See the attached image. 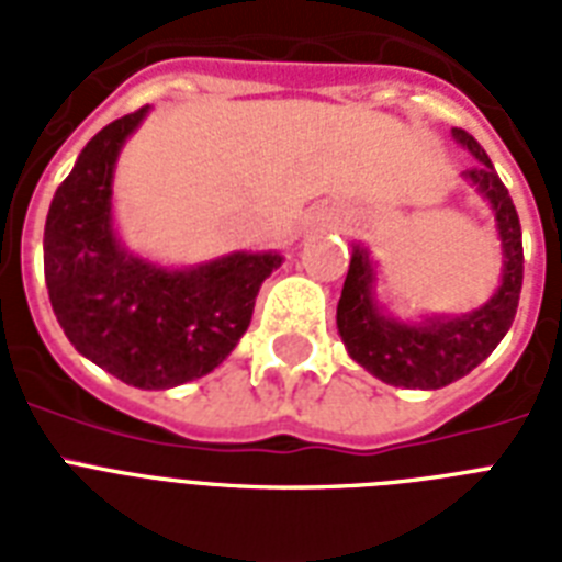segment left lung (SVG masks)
Segmentation results:
<instances>
[{
	"label": "left lung",
	"instance_id": "obj_1",
	"mask_svg": "<svg viewBox=\"0 0 562 562\" xmlns=\"http://www.w3.org/2000/svg\"><path fill=\"white\" fill-rule=\"evenodd\" d=\"M452 136L475 157V166L463 171V178L479 187L496 212V227L502 236V285L472 315L463 317H428L423 324H400L384 317L373 303V262L361 245L352 247L350 271L344 280L338 300V333L347 352L361 368L379 375L396 387H423L435 391L458 382L475 370L490 352L496 350L516 317L519 291H522V227L519 215L507 194V187L493 169L487 151L475 143V136L452 127Z\"/></svg>",
	"mask_w": 562,
	"mask_h": 562
}]
</instances>
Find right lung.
<instances>
[{"label": "right lung", "mask_w": 562, "mask_h": 562, "mask_svg": "<svg viewBox=\"0 0 562 562\" xmlns=\"http://www.w3.org/2000/svg\"><path fill=\"white\" fill-rule=\"evenodd\" d=\"M148 108L92 136L48 206L43 265L48 300L72 347L143 391L206 375L247 333L277 254H233L192 271H166L119 245L110 183L119 148Z\"/></svg>", "instance_id": "add662e5"}]
</instances>
